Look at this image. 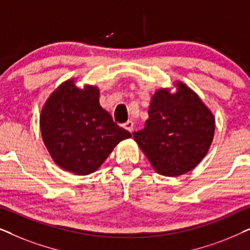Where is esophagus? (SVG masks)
I'll return each mask as SVG.
<instances>
[{"instance_id": "obj_1", "label": "esophagus", "mask_w": 250, "mask_h": 250, "mask_svg": "<svg viewBox=\"0 0 250 250\" xmlns=\"http://www.w3.org/2000/svg\"><path fill=\"white\" fill-rule=\"evenodd\" d=\"M124 128L125 129H127L128 132H133L134 131V123H133L132 121H128V122H126L125 124H124Z\"/></svg>"}]
</instances>
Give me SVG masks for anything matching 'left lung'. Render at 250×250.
Wrapping results in <instances>:
<instances>
[{
  "mask_svg": "<svg viewBox=\"0 0 250 250\" xmlns=\"http://www.w3.org/2000/svg\"><path fill=\"white\" fill-rule=\"evenodd\" d=\"M176 92L159 88L150 101L145 128L133 133L140 149L160 175L192 170L213 142L215 118L196 92L176 82Z\"/></svg>",
  "mask_w": 250,
  "mask_h": 250,
  "instance_id": "1",
  "label": "left lung"
}]
</instances>
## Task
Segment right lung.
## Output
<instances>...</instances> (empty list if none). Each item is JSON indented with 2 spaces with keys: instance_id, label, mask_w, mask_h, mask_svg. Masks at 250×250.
Masks as SVG:
<instances>
[{
  "instance_id": "1",
  "label": "right lung",
  "mask_w": 250,
  "mask_h": 250,
  "mask_svg": "<svg viewBox=\"0 0 250 250\" xmlns=\"http://www.w3.org/2000/svg\"><path fill=\"white\" fill-rule=\"evenodd\" d=\"M99 98L98 86L80 88L71 78L51 93L41 111V134L50 156L76 175L95 172L119 142L132 138L114 123Z\"/></svg>"
}]
</instances>
